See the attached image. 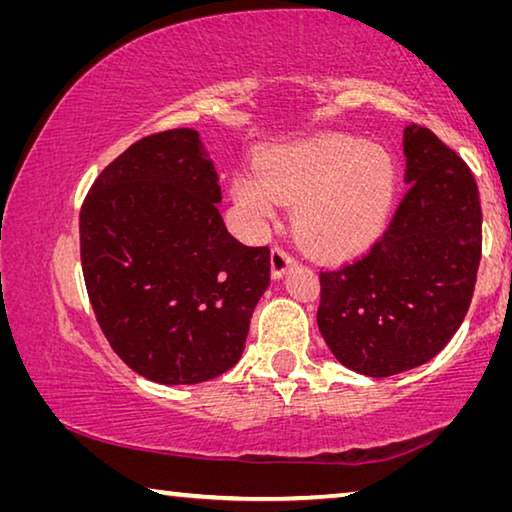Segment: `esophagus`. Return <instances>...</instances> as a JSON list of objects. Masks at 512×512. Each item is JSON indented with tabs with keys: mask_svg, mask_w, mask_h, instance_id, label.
Listing matches in <instances>:
<instances>
[{
	"mask_svg": "<svg viewBox=\"0 0 512 512\" xmlns=\"http://www.w3.org/2000/svg\"><path fill=\"white\" fill-rule=\"evenodd\" d=\"M293 264H296V259H293V255L289 253L287 248L273 246V250H271V273H273V277H282Z\"/></svg>",
	"mask_w": 512,
	"mask_h": 512,
	"instance_id": "34e87169",
	"label": "esophagus"
}]
</instances>
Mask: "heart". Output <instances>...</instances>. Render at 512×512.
<instances>
[{
	"label": "heart",
	"mask_w": 512,
	"mask_h": 512,
	"mask_svg": "<svg viewBox=\"0 0 512 512\" xmlns=\"http://www.w3.org/2000/svg\"><path fill=\"white\" fill-rule=\"evenodd\" d=\"M400 173L393 155L357 137L323 135L268 155L259 171L232 183L237 203L273 214L277 203H298L293 230L300 244L327 259L366 250L391 219Z\"/></svg>",
	"instance_id": "heart-1"
}]
</instances>
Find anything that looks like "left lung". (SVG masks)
I'll list each match as a JSON object with an SVG mask.
<instances>
[{
  "label": "left lung",
  "instance_id": "left-lung-1",
  "mask_svg": "<svg viewBox=\"0 0 512 512\" xmlns=\"http://www.w3.org/2000/svg\"><path fill=\"white\" fill-rule=\"evenodd\" d=\"M391 223L361 257L320 271L318 329L345 368L391 377L452 341L470 309L483 246L474 173L429 128H404Z\"/></svg>",
  "mask_w": 512,
  "mask_h": 512
}]
</instances>
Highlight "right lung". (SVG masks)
Wrapping results in <instances>:
<instances>
[{
  "mask_svg": "<svg viewBox=\"0 0 512 512\" xmlns=\"http://www.w3.org/2000/svg\"><path fill=\"white\" fill-rule=\"evenodd\" d=\"M196 131L128 146L81 205V264L94 316L119 359L158 384H201L244 352L271 282L268 246L230 235Z\"/></svg>",
  "mask_w": 512,
  "mask_h": 512,
  "instance_id": "right-lung-1",
  "label": "right lung"
}]
</instances>
